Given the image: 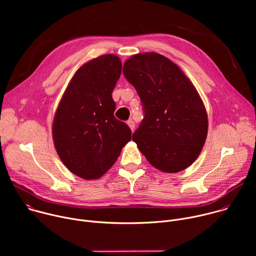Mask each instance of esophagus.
Instances as JSON below:
<instances>
[{
    "instance_id": "34e87169",
    "label": "esophagus",
    "mask_w": 256,
    "mask_h": 256,
    "mask_svg": "<svg viewBox=\"0 0 256 256\" xmlns=\"http://www.w3.org/2000/svg\"><path fill=\"white\" fill-rule=\"evenodd\" d=\"M128 126H130V128L132 130H134V126H136V124H134V120H128Z\"/></svg>"
}]
</instances>
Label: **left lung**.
<instances>
[{
  "instance_id": "8db88e82",
  "label": "left lung",
  "mask_w": 256,
  "mask_h": 256,
  "mask_svg": "<svg viewBox=\"0 0 256 256\" xmlns=\"http://www.w3.org/2000/svg\"><path fill=\"white\" fill-rule=\"evenodd\" d=\"M126 79L136 90L144 118L132 140L147 160L163 172L190 166L204 144V105L178 66L156 52L138 54L124 64Z\"/></svg>"
}]
</instances>
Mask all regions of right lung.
I'll use <instances>...</instances> for the list:
<instances>
[{
	"mask_svg": "<svg viewBox=\"0 0 256 256\" xmlns=\"http://www.w3.org/2000/svg\"><path fill=\"white\" fill-rule=\"evenodd\" d=\"M122 62L104 54L83 64L72 78L52 124L56 150L66 167L84 179L101 177L132 138L130 126L114 116L112 91Z\"/></svg>",
	"mask_w": 256,
	"mask_h": 256,
	"instance_id": "right-lung-1",
	"label": "right lung"
}]
</instances>
